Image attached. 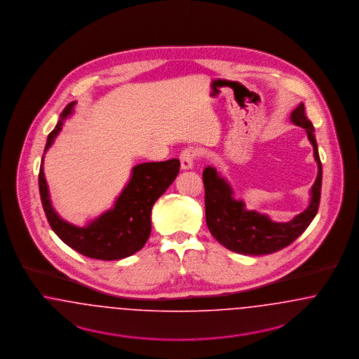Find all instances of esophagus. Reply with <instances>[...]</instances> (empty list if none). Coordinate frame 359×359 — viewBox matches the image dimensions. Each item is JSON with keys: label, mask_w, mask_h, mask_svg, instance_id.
<instances>
[{"label": "esophagus", "mask_w": 359, "mask_h": 359, "mask_svg": "<svg viewBox=\"0 0 359 359\" xmlns=\"http://www.w3.org/2000/svg\"><path fill=\"white\" fill-rule=\"evenodd\" d=\"M196 158V151L193 149H185L181 156H180V161H181V169L182 170H190L193 168V162Z\"/></svg>", "instance_id": "esophagus-1"}]
</instances>
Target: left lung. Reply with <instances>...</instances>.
<instances>
[{
	"label": "left lung",
	"mask_w": 359,
	"mask_h": 359,
	"mask_svg": "<svg viewBox=\"0 0 359 359\" xmlns=\"http://www.w3.org/2000/svg\"><path fill=\"white\" fill-rule=\"evenodd\" d=\"M291 122L306 130L318 163V175L311 187L310 205L291 221L275 222L266 215L247 210L245 203L234 198L232 187L215 168L208 166L203 170L206 225L219 244L232 252L259 256L283 250L307 229L318 213L322 190V162L313 135L315 130L306 116L303 103L291 112Z\"/></svg>",
	"instance_id": "8db88e82"
}]
</instances>
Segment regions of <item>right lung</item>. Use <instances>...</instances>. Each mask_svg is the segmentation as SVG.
I'll return each instance as SVG.
<instances>
[{
  "label": "right lung",
  "mask_w": 359,
  "mask_h": 359,
  "mask_svg": "<svg viewBox=\"0 0 359 359\" xmlns=\"http://www.w3.org/2000/svg\"><path fill=\"white\" fill-rule=\"evenodd\" d=\"M75 102L64 109L60 121L49 133L44 154L62 131V123L72 114ZM43 162L44 156L39 172V189L50 228L68 247L97 260H121L143 248L151 232V208L180 172L177 158L134 166L131 178L114 208L80 228L64 221L55 212L49 198Z\"/></svg>",
  "instance_id": "add662e5"
}]
</instances>
